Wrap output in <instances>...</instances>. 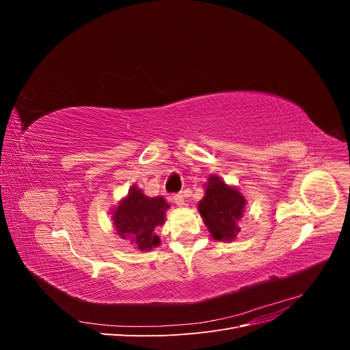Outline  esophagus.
<instances>
[{"mask_svg": "<svg viewBox=\"0 0 350 350\" xmlns=\"http://www.w3.org/2000/svg\"><path fill=\"white\" fill-rule=\"evenodd\" d=\"M172 201L176 206H184L185 200H184V194H174L172 196Z\"/></svg>", "mask_w": 350, "mask_h": 350, "instance_id": "1", "label": "esophagus"}]
</instances>
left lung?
I'll list each match as a JSON object with an SVG mask.
<instances>
[{"label": "left lung", "mask_w": 350, "mask_h": 350, "mask_svg": "<svg viewBox=\"0 0 350 350\" xmlns=\"http://www.w3.org/2000/svg\"><path fill=\"white\" fill-rule=\"evenodd\" d=\"M245 204L247 200L235 187H229L219 176L211 175L204 197L198 203V211L216 241H234L241 230L238 221L243 216Z\"/></svg>", "instance_id": "8db88e82"}]
</instances>
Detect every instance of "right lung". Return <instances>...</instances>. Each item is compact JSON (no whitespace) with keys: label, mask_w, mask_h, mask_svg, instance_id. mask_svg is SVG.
I'll return each mask as SVG.
<instances>
[{"label":"right lung","mask_w":350,"mask_h":350,"mask_svg":"<svg viewBox=\"0 0 350 350\" xmlns=\"http://www.w3.org/2000/svg\"><path fill=\"white\" fill-rule=\"evenodd\" d=\"M167 208L169 204L163 197H147L143 189L133 185L129 196L112 210L116 234L130 241L134 248L149 251L161 243L154 229L165 224Z\"/></svg>","instance_id":"add662e5"}]
</instances>
